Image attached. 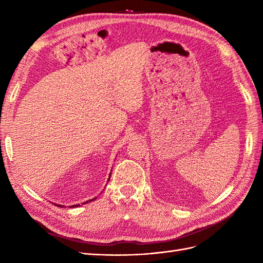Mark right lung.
I'll return each mask as SVG.
<instances>
[{
  "label": "right lung",
  "instance_id": "1",
  "mask_svg": "<svg viewBox=\"0 0 263 263\" xmlns=\"http://www.w3.org/2000/svg\"><path fill=\"white\" fill-rule=\"evenodd\" d=\"M109 180V179H108ZM95 200V198H93V200H90V202H92V201H94ZM85 203H87V202H85ZM84 204V203H83ZM58 206H60V205H58ZM77 206H80V205H72V206H70V208H77ZM60 208H61V206H60Z\"/></svg>",
  "mask_w": 263,
  "mask_h": 263
}]
</instances>
